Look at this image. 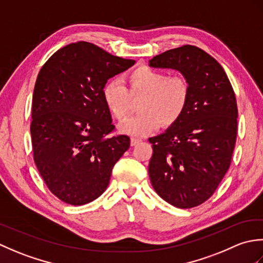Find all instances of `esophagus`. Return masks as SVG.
I'll use <instances>...</instances> for the list:
<instances>
[{"label": "esophagus", "instance_id": "obj_1", "mask_svg": "<svg viewBox=\"0 0 263 263\" xmlns=\"http://www.w3.org/2000/svg\"><path fill=\"white\" fill-rule=\"evenodd\" d=\"M139 142H141V139L138 138H131V146H137Z\"/></svg>", "mask_w": 263, "mask_h": 263}]
</instances>
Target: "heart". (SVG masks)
I'll return each mask as SVG.
<instances>
[{
  "label": "heart",
  "mask_w": 263,
  "mask_h": 263,
  "mask_svg": "<svg viewBox=\"0 0 263 263\" xmlns=\"http://www.w3.org/2000/svg\"><path fill=\"white\" fill-rule=\"evenodd\" d=\"M128 91L132 97L142 96L140 113L120 125L122 133L136 137L147 136L163 126H172L186 109L190 88L182 77H168L164 71L139 66L127 76ZM106 107L116 120L122 121L130 109V95L121 80H109L103 88Z\"/></svg>",
  "instance_id": "1"
}]
</instances>
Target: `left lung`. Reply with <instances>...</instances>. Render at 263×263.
I'll use <instances>...</instances> for the list:
<instances>
[{
    "label": "left lung",
    "instance_id": "1",
    "mask_svg": "<svg viewBox=\"0 0 263 263\" xmlns=\"http://www.w3.org/2000/svg\"><path fill=\"white\" fill-rule=\"evenodd\" d=\"M149 65L178 71L190 88L181 119L149 139L150 182L166 202L193 208L214 194L230 168L237 133L235 93L221 65L197 46L170 49Z\"/></svg>",
    "mask_w": 263,
    "mask_h": 263
}]
</instances>
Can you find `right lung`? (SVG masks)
Returning <instances> with one entry per match:
<instances>
[{
    "mask_svg": "<svg viewBox=\"0 0 263 263\" xmlns=\"http://www.w3.org/2000/svg\"><path fill=\"white\" fill-rule=\"evenodd\" d=\"M135 63L78 42L60 48L39 71L31 107L33 160L63 202L81 205L102 195L130 148L127 136H109L115 126L103 88Z\"/></svg>",
    "mask_w": 263,
    "mask_h": 263,
    "instance_id": "1",
    "label": "right lung"
}]
</instances>
